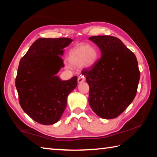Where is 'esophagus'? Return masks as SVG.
Wrapping results in <instances>:
<instances>
[{
  "label": "esophagus",
  "mask_w": 157,
  "mask_h": 157,
  "mask_svg": "<svg viewBox=\"0 0 157 157\" xmlns=\"http://www.w3.org/2000/svg\"><path fill=\"white\" fill-rule=\"evenodd\" d=\"M85 81V78L84 76H82V75H80L78 78V83H81V82H84Z\"/></svg>",
  "instance_id": "34e87169"
}]
</instances>
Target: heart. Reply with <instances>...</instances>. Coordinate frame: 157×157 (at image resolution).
<instances>
[{"label": "heart", "instance_id": "obj_1", "mask_svg": "<svg viewBox=\"0 0 157 157\" xmlns=\"http://www.w3.org/2000/svg\"><path fill=\"white\" fill-rule=\"evenodd\" d=\"M99 59V52L94 47L89 45H79L74 48L68 53L69 64L75 67L83 65L86 68H91L97 63Z\"/></svg>", "mask_w": 157, "mask_h": 157}]
</instances>
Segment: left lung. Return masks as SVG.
I'll return each mask as SVG.
<instances>
[{
    "label": "left lung",
    "mask_w": 157,
    "mask_h": 157,
    "mask_svg": "<svg viewBox=\"0 0 157 157\" xmlns=\"http://www.w3.org/2000/svg\"><path fill=\"white\" fill-rule=\"evenodd\" d=\"M89 39L102 55L92 68L82 72L89 86V105L100 118H115L136 96L140 75L136 57L117 37L93 36Z\"/></svg>",
    "instance_id": "1"
}]
</instances>
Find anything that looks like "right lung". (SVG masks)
<instances>
[{
    "label": "right lung",
    "mask_w": 157,
    "mask_h": 157,
    "mask_svg": "<svg viewBox=\"0 0 157 157\" xmlns=\"http://www.w3.org/2000/svg\"><path fill=\"white\" fill-rule=\"evenodd\" d=\"M72 41L69 38H39L20 60L16 78L20 105L37 123L49 125L59 121L68 95L76 88V76L64 81L56 75L64 66L63 48Z\"/></svg>",
    "instance_id": "1"
}]
</instances>
